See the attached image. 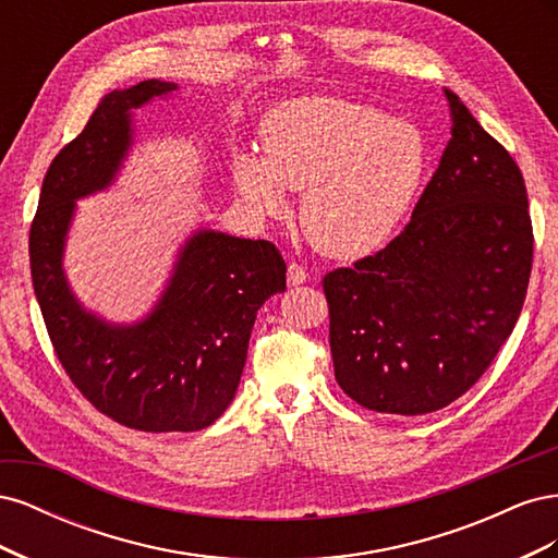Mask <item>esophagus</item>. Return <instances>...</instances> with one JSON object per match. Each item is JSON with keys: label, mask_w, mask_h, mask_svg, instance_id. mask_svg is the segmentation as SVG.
<instances>
[{"label": "esophagus", "mask_w": 558, "mask_h": 558, "mask_svg": "<svg viewBox=\"0 0 558 558\" xmlns=\"http://www.w3.org/2000/svg\"><path fill=\"white\" fill-rule=\"evenodd\" d=\"M305 281H310L307 269L302 267V265L291 263V265H289V283H291V286H300V283H305Z\"/></svg>", "instance_id": "34e87169"}]
</instances>
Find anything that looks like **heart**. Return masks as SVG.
<instances>
[{"label":"heart","mask_w":558,"mask_h":558,"mask_svg":"<svg viewBox=\"0 0 558 558\" xmlns=\"http://www.w3.org/2000/svg\"><path fill=\"white\" fill-rule=\"evenodd\" d=\"M265 156L234 160V185L258 218L289 211L302 191L300 226L330 258L381 248L410 214L428 177V140L408 118L330 95L279 102L260 125Z\"/></svg>","instance_id":"1"}]
</instances>
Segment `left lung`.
I'll return each instance as SVG.
<instances>
[{
    "instance_id": "8db88e82",
    "label": "left lung",
    "mask_w": 558,
    "mask_h": 558,
    "mask_svg": "<svg viewBox=\"0 0 558 558\" xmlns=\"http://www.w3.org/2000/svg\"><path fill=\"white\" fill-rule=\"evenodd\" d=\"M451 140L375 256L326 275L335 379L363 408L428 414L475 384L514 330L533 263L517 162L442 88Z\"/></svg>"
}]
</instances>
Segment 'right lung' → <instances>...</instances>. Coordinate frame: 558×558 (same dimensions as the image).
<instances>
[{"mask_svg":"<svg viewBox=\"0 0 558 558\" xmlns=\"http://www.w3.org/2000/svg\"><path fill=\"white\" fill-rule=\"evenodd\" d=\"M177 90L172 81L148 78L109 93L50 162L29 230L32 283L66 375L99 412L146 433L199 430L228 410L256 314L286 291L275 244L197 228L179 244L144 316L109 320L74 293L64 251L76 202L111 189L137 142L134 113Z\"/></svg>","mask_w":558,"mask_h":558,"instance_id":"right-lung-1","label":"right lung"}]
</instances>
